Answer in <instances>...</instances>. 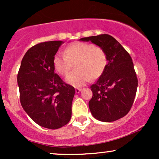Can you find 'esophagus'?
<instances>
[{
  "mask_svg": "<svg viewBox=\"0 0 159 159\" xmlns=\"http://www.w3.org/2000/svg\"><path fill=\"white\" fill-rule=\"evenodd\" d=\"M82 90V89L81 88H75V93H79L80 92H81V91Z\"/></svg>",
  "mask_w": 159,
  "mask_h": 159,
  "instance_id": "34e87169",
  "label": "esophagus"
}]
</instances>
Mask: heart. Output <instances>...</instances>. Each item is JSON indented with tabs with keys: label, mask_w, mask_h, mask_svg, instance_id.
I'll return each instance as SVG.
<instances>
[{
	"label": "heart",
	"mask_w": 159,
	"mask_h": 159,
	"mask_svg": "<svg viewBox=\"0 0 159 159\" xmlns=\"http://www.w3.org/2000/svg\"><path fill=\"white\" fill-rule=\"evenodd\" d=\"M73 72L67 75L66 81L74 87H81L90 78L99 77L107 65V56L102 48L87 43H75L69 45L64 53L57 52L53 57V66L55 71L65 75L73 67Z\"/></svg>",
	"instance_id": "heart-1"
}]
</instances>
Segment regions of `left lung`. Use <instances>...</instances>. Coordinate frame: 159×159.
Returning <instances> with one entry per match:
<instances>
[{
	"mask_svg": "<svg viewBox=\"0 0 159 159\" xmlns=\"http://www.w3.org/2000/svg\"><path fill=\"white\" fill-rule=\"evenodd\" d=\"M102 48L107 63L97 81L90 87L93 97L89 102L95 119L114 122L125 116L132 107L138 88V78L132 57L113 36L101 34L81 38Z\"/></svg>",
	"mask_w": 159,
	"mask_h": 159,
	"instance_id": "left-lung-1",
	"label": "left lung"
}]
</instances>
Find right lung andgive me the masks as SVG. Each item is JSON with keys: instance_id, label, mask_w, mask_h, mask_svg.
Segmentation results:
<instances>
[{"instance_id": "obj_1", "label": "right lung", "mask_w": 159, "mask_h": 159, "mask_svg": "<svg viewBox=\"0 0 159 159\" xmlns=\"http://www.w3.org/2000/svg\"><path fill=\"white\" fill-rule=\"evenodd\" d=\"M62 41L39 43L29 49L21 63L17 81L20 102L40 126L57 129L69 123L75 91L54 72L53 57Z\"/></svg>"}]
</instances>
